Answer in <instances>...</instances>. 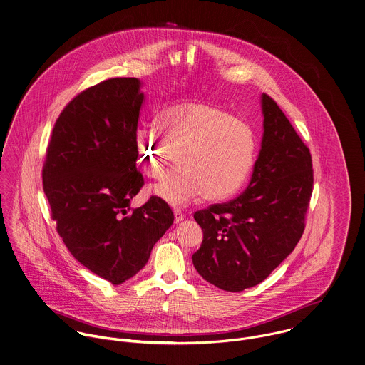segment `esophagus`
<instances>
[{
    "label": "esophagus",
    "instance_id": "1",
    "mask_svg": "<svg viewBox=\"0 0 365 365\" xmlns=\"http://www.w3.org/2000/svg\"><path fill=\"white\" fill-rule=\"evenodd\" d=\"M173 216H175V222H180L185 217V215L180 210H173Z\"/></svg>",
    "mask_w": 365,
    "mask_h": 365
}]
</instances>
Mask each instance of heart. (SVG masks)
Listing matches in <instances>:
<instances>
[{
	"label": "heart",
	"instance_id": "heart-1",
	"mask_svg": "<svg viewBox=\"0 0 365 365\" xmlns=\"http://www.w3.org/2000/svg\"><path fill=\"white\" fill-rule=\"evenodd\" d=\"M159 120L170 147L156 130L140 127L135 134L146 173L159 179L175 162V152L180 168L155 185L156 196L183 206L202 195L207 200H222L244 186L258 148L250 124L206 103L166 107Z\"/></svg>",
	"mask_w": 365,
	"mask_h": 365
}]
</instances>
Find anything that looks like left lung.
Instances as JSON below:
<instances>
[{"label": "left lung", "instance_id": "left-lung-1", "mask_svg": "<svg viewBox=\"0 0 365 365\" xmlns=\"http://www.w3.org/2000/svg\"><path fill=\"white\" fill-rule=\"evenodd\" d=\"M261 107L264 134L248 187L227 203L195 213L203 241L193 265L222 291L261 284L291 254L303 234L313 190L309 148L265 93Z\"/></svg>", "mask_w": 365, "mask_h": 365}]
</instances>
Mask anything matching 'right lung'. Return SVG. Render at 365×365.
Here are the masks:
<instances>
[{
    "instance_id": "1",
    "label": "right lung",
    "mask_w": 365,
    "mask_h": 365,
    "mask_svg": "<svg viewBox=\"0 0 365 365\" xmlns=\"http://www.w3.org/2000/svg\"><path fill=\"white\" fill-rule=\"evenodd\" d=\"M141 80L117 77L81 91L52 131L42 170L56 230L74 258L120 285L145 267L173 222L160 197L131 209L144 186L137 170Z\"/></svg>"
}]
</instances>
